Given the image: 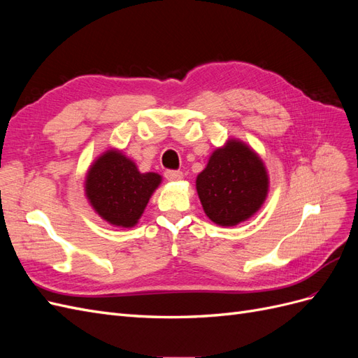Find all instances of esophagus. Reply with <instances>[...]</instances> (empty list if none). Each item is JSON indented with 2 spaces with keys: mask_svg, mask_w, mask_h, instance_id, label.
<instances>
[{
  "mask_svg": "<svg viewBox=\"0 0 358 358\" xmlns=\"http://www.w3.org/2000/svg\"><path fill=\"white\" fill-rule=\"evenodd\" d=\"M164 178L167 180H180L183 178V173L179 171V170H166Z\"/></svg>",
  "mask_w": 358,
  "mask_h": 358,
  "instance_id": "esophagus-1",
  "label": "esophagus"
}]
</instances>
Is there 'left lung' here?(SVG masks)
Listing matches in <instances>:
<instances>
[{
    "label": "left lung",
    "instance_id": "obj_1",
    "mask_svg": "<svg viewBox=\"0 0 358 358\" xmlns=\"http://www.w3.org/2000/svg\"><path fill=\"white\" fill-rule=\"evenodd\" d=\"M204 213L222 227L241 224L262 208L268 191L263 161L239 140H229L210 155L196 180Z\"/></svg>",
    "mask_w": 358,
    "mask_h": 358
}]
</instances>
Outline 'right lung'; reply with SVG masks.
Segmentation results:
<instances>
[{"instance_id": "obj_1", "label": "right lung", "mask_w": 358, "mask_h": 358, "mask_svg": "<svg viewBox=\"0 0 358 358\" xmlns=\"http://www.w3.org/2000/svg\"><path fill=\"white\" fill-rule=\"evenodd\" d=\"M159 183L157 173H140L121 150L109 149L88 170L85 194L103 220L129 229L140 220Z\"/></svg>"}]
</instances>
